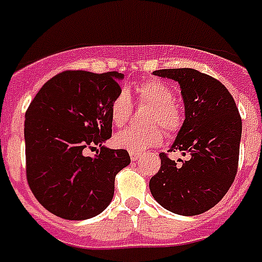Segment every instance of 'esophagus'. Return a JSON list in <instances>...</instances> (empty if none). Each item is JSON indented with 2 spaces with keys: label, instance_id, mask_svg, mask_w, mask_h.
<instances>
[{
  "label": "esophagus",
  "instance_id": "34e87169",
  "mask_svg": "<svg viewBox=\"0 0 262 262\" xmlns=\"http://www.w3.org/2000/svg\"><path fill=\"white\" fill-rule=\"evenodd\" d=\"M129 156H130L132 161H137L138 158L141 157V153H137V151H129Z\"/></svg>",
  "mask_w": 262,
  "mask_h": 262
}]
</instances>
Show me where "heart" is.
<instances>
[{"label": "heart", "mask_w": 262, "mask_h": 262, "mask_svg": "<svg viewBox=\"0 0 262 262\" xmlns=\"http://www.w3.org/2000/svg\"><path fill=\"white\" fill-rule=\"evenodd\" d=\"M140 102L151 105L146 124L148 127H127L114 136V144L129 151H142L162 142L161 125L165 130L174 135L184 124V113L176 102L174 90L164 81L150 78L136 86ZM111 120L116 126H124L132 114V100L126 90H121L111 102Z\"/></svg>", "instance_id": "obj_1"}]
</instances>
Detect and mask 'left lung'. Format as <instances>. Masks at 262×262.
<instances>
[{
  "mask_svg": "<svg viewBox=\"0 0 262 262\" xmlns=\"http://www.w3.org/2000/svg\"><path fill=\"white\" fill-rule=\"evenodd\" d=\"M181 88L185 121L169 151L189 155L173 161L160 153L161 168L149 181L151 195L165 209L195 216L221 201L238 168L243 122L229 90L219 80L190 68L161 69Z\"/></svg>",
  "mask_w": 262,
  "mask_h": 262,
  "instance_id": "obj_1",
  "label": "left lung"
}]
</instances>
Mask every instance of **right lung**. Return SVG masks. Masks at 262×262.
<instances>
[{
	"instance_id": "obj_1",
	"label": "right lung",
	"mask_w": 262,
	"mask_h": 262,
	"mask_svg": "<svg viewBox=\"0 0 262 262\" xmlns=\"http://www.w3.org/2000/svg\"><path fill=\"white\" fill-rule=\"evenodd\" d=\"M117 72L65 70L38 90L25 113L26 179L38 202L65 220H86L111 204L114 180L130 164L112 137L111 102L121 92ZM100 146L86 158L85 148Z\"/></svg>"
}]
</instances>
